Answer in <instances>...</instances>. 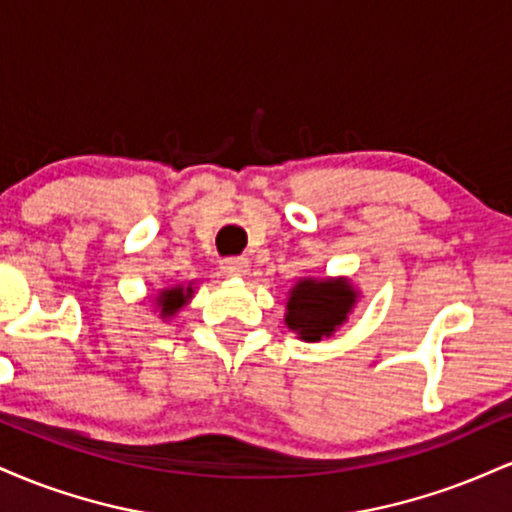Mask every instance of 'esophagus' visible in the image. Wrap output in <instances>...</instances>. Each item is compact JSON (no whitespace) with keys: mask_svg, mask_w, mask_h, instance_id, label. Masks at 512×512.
<instances>
[{"mask_svg":"<svg viewBox=\"0 0 512 512\" xmlns=\"http://www.w3.org/2000/svg\"><path fill=\"white\" fill-rule=\"evenodd\" d=\"M219 267L226 276H245L250 272V262L245 257H226L219 262Z\"/></svg>","mask_w":512,"mask_h":512,"instance_id":"1","label":"esophagus"}]
</instances>
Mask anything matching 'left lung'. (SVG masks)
Listing matches in <instances>:
<instances>
[{"instance_id": "obj_1", "label": "left lung", "mask_w": 512, "mask_h": 512, "mask_svg": "<svg viewBox=\"0 0 512 512\" xmlns=\"http://www.w3.org/2000/svg\"><path fill=\"white\" fill-rule=\"evenodd\" d=\"M358 298L349 276H303L286 296L284 322L301 342H322L346 325Z\"/></svg>"}]
</instances>
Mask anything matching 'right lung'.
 Wrapping results in <instances>:
<instances>
[{
    "label": "right lung",
    "mask_w": 512,
    "mask_h": 512,
    "mask_svg": "<svg viewBox=\"0 0 512 512\" xmlns=\"http://www.w3.org/2000/svg\"><path fill=\"white\" fill-rule=\"evenodd\" d=\"M192 296H195V281H190L187 286L178 284L170 286V289H161L154 298V313H158L163 322L173 320V317L192 301Z\"/></svg>",
    "instance_id": "add662e5"
}]
</instances>
